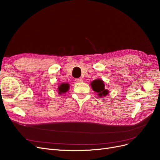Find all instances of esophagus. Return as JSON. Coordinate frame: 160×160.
<instances>
[{"instance_id":"obj_1","label":"esophagus","mask_w":160,"mask_h":160,"mask_svg":"<svg viewBox=\"0 0 160 160\" xmlns=\"http://www.w3.org/2000/svg\"><path fill=\"white\" fill-rule=\"evenodd\" d=\"M75 81L77 82V83H81V82H83V79L81 78H77L75 79Z\"/></svg>"}]
</instances>
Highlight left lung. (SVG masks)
<instances>
[{
	"mask_svg": "<svg viewBox=\"0 0 160 160\" xmlns=\"http://www.w3.org/2000/svg\"><path fill=\"white\" fill-rule=\"evenodd\" d=\"M91 87L93 91L98 93V95L99 97L105 96L109 93L108 90L105 89V85L103 81H101L100 79H97L92 81Z\"/></svg>",
	"mask_w": 160,
	"mask_h": 160,
	"instance_id": "8db88e82",
	"label": "left lung"
}]
</instances>
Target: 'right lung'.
Masks as SVG:
<instances>
[{"instance_id":"right-lung-1","label":"right lung","mask_w":160,"mask_h":160,"mask_svg":"<svg viewBox=\"0 0 160 160\" xmlns=\"http://www.w3.org/2000/svg\"><path fill=\"white\" fill-rule=\"evenodd\" d=\"M69 88V84L67 83H62L59 87V93L62 94V93H65V92L68 91Z\"/></svg>"}]
</instances>
